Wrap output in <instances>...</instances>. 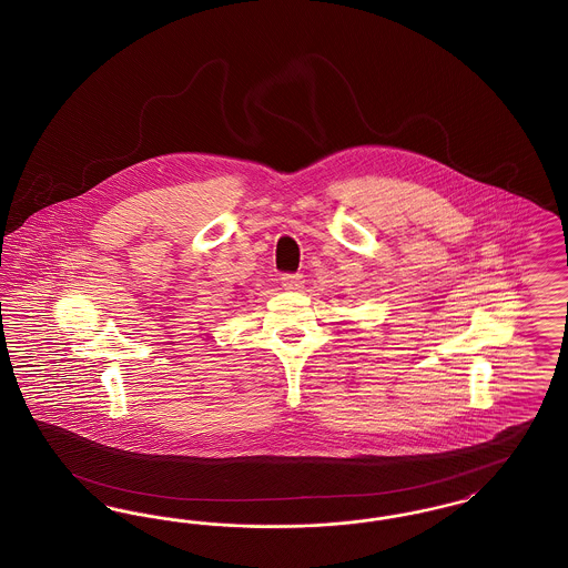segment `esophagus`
Here are the masks:
<instances>
[{"instance_id": "esophagus-1", "label": "esophagus", "mask_w": 568, "mask_h": 568, "mask_svg": "<svg viewBox=\"0 0 568 568\" xmlns=\"http://www.w3.org/2000/svg\"><path fill=\"white\" fill-rule=\"evenodd\" d=\"M281 285L287 292H300L304 287V276L302 274H283Z\"/></svg>"}]
</instances>
